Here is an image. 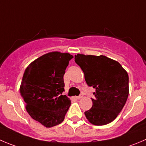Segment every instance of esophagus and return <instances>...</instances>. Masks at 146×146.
<instances>
[{"instance_id":"esophagus-1","label":"esophagus","mask_w":146,"mask_h":146,"mask_svg":"<svg viewBox=\"0 0 146 146\" xmlns=\"http://www.w3.org/2000/svg\"><path fill=\"white\" fill-rule=\"evenodd\" d=\"M83 98V95H82V94H80V95H79V96L76 97V98H77V99H80V98Z\"/></svg>"}]
</instances>
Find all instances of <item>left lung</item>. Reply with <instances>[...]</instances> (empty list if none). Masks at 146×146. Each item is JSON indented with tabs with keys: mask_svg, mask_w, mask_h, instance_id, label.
Returning <instances> with one entry per match:
<instances>
[{
	"mask_svg": "<svg viewBox=\"0 0 146 146\" xmlns=\"http://www.w3.org/2000/svg\"><path fill=\"white\" fill-rule=\"evenodd\" d=\"M74 61L84 74L87 85L95 89L92 107L84 114L95 125H104L117 117L129 94V77L119 62L107 56L75 55Z\"/></svg>",
	"mask_w": 146,
	"mask_h": 146,
	"instance_id": "8db88e82",
	"label": "left lung"
}]
</instances>
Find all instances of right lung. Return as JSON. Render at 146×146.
<instances>
[{
	"label": "right lung",
	"mask_w": 146,
	"mask_h": 146,
	"mask_svg": "<svg viewBox=\"0 0 146 146\" xmlns=\"http://www.w3.org/2000/svg\"><path fill=\"white\" fill-rule=\"evenodd\" d=\"M72 58L68 53L50 52L31 62L23 74L20 92L26 110L46 127L60 124L71 105L62 92L64 74Z\"/></svg>",
	"instance_id": "obj_1"
}]
</instances>
